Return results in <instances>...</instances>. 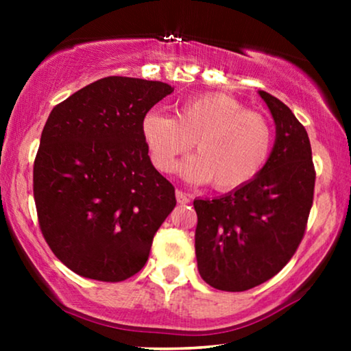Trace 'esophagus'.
Wrapping results in <instances>:
<instances>
[{
	"mask_svg": "<svg viewBox=\"0 0 351 351\" xmlns=\"http://www.w3.org/2000/svg\"><path fill=\"white\" fill-rule=\"evenodd\" d=\"M176 198H177V203H179V204H189L190 203L189 195L184 193V191H182V190H177L176 191Z\"/></svg>",
	"mask_w": 351,
	"mask_h": 351,
	"instance_id": "obj_1",
	"label": "esophagus"
}]
</instances>
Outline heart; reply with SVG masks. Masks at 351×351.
I'll return each instance as SVG.
<instances>
[{
	"label": "heart",
	"instance_id": "b5f03b06",
	"mask_svg": "<svg viewBox=\"0 0 351 351\" xmlns=\"http://www.w3.org/2000/svg\"><path fill=\"white\" fill-rule=\"evenodd\" d=\"M142 136L153 165L171 172L191 147L198 155L182 165L189 180L209 182L219 191L243 189L265 169L275 132L263 114L249 110L232 95L208 93L176 107V118L148 112Z\"/></svg>",
	"mask_w": 351,
	"mask_h": 351
}]
</instances>
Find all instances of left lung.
Returning <instances> with one entry per match:
<instances>
[{
	"instance_id": "8db88e82",
	"label": "left lung",
	"mask_w": 351,
	"mask_h": 351,
	"mask_svg": "<svg viewBox=\"0 0 351 351\" xmlns=\"http://www.w3.org/2000/svg\"><path fill=\"white\" fill-rule=\"evenodd\" d=\"M258 94L276 124L265 169L243 189L193 201L198 271L219 291L252 289L281 271L304 238L313 204L316 172L308 134L280 99Z\"/></svg>"
}]
</instances>
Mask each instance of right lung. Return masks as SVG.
I'll return each instance as SVG.
<instances>
[{"label":"right lung","mask_w":351,"mask_h":351,"mask_svg":"<svg viewBox=\"0 0 351 351\" xmlns=\"http://www.w3.org/2000/svg\"><path fill=\"white\" fill-rule=\"evenodd\" d=\"M172 90L161 81L107 76L52 108L33 196L43 237L76 275L118 282L147 263L176 190L152 165L142 119Z\"/></svg>","instance_id":"add662e5"}]
</instances>
